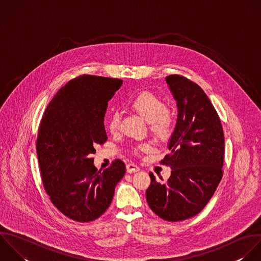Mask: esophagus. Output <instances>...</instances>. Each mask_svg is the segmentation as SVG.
<instances>
[{"label":"esophagus","instance_id":"34e87169","mask_svg":"<svg viewBox=\"0 0 261 261\" xmlns=\"http://www.w3.org/2000/svg\"><path fill=\"white\" fill-rule=\"evenodd\" d=\"M139 170H140V168L134 163H129L127 165V172L128 173H135V172H138Z\"/></svg>","mask_w":261,"mask_h":261}]
</instances>
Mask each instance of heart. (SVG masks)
I'll use <instances>...</instances> for the list:
<instances>
[{"label": "heart", "mask_w": 261, "mask_h": 261, "mask_svg": "<svg viewBox=\"0 0 261 261\" xmlns=\"http://www.w3.org/2000/svg\"><path fill=\"white\" fill-rule=\"evenodd\" d=\"M129 107L148 122L150 131L156 136L166 137L171 133L175 123L174 113L158 94L151 91H141L129 101ZM119 125V113L114 111L108 118L107 127L111 133H116ZM148 147V143L137 145L139 150H146Z\"/></svg>", "instance_id": "1"}]
</instances>
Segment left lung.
<instances>
[{"label": "left lung", "instance_id": "obj_1", "mask_svg": "<svg viewBox=\"0 0 261 261\" xmlns=\"http://www.w3.org/2000/svg\"><path fill=\"white\" fill-rule=\"evenodd\" d=\"M178 107V120L168 153L161 164L171 177L156 182L152 173L146 190L151 211L169 222L199 214L223 178L225 137L220 117L205 92L190 79L174 74L166 78Z\"/></svg>", "mask_w": 261, "mask_h": 261}]
</instances>
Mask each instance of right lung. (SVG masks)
<instances>
[{"instance_id":"right-lung-1","label":"right lung","mask_w":261,"mask_h":261,"mask_svg":"<svg viewBox=\"0 0 261 261\" xmlns=\"http://www.w3.org/2000/svg\"><path fill=\"white\" fill-rule=\"evenodd\" d=\"M122 83L118 78L79 75L57 92L40 121L36 151L44 190L51 203L75 222L99 218L126 173L121 160L97 171L91 158L94 147L108 139V101Z\"/></svg>"}]
</instances>
